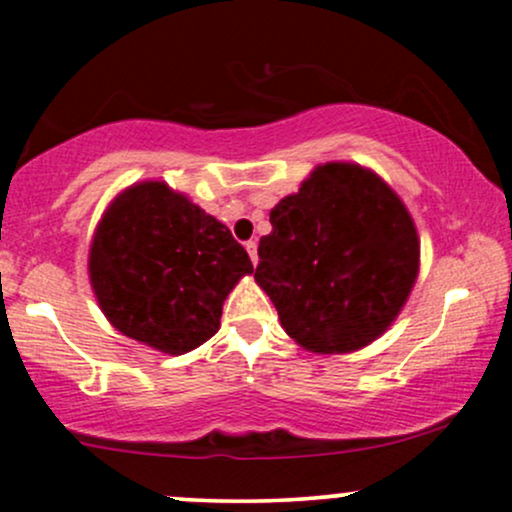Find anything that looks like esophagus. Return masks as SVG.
<instances>
[{"label": "esophagus", "instance_id": "1", "mask_svg": "<svg viewBox=\"0 0 512 512\" xmlns=\"http://www.w3.org/2000/svg\"><path fill=\"white\" fill-rule=\"evenodd\" d=\"M245 250H248L252 264H257V243H255V240H248V243H245Z\"/></svg>", "mask_w": 512, "mask_h": 512}]
</instances>
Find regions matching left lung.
Here are the masks:
<instances>
[{
  "instance_id": "left-lung-1",
  "label": "left lung",
  "mask_w": 512,
  "mask_h": 512,
  "mask_svg": "<svg viewBox=\"0 0 512 512\" xmlns=\"http://www.w3.org/2000/svg\"><path fill=\"white\" fill-rule=\"evenodd\" d=\"M269 223L255 281L293 342L351 354L390 330L419 276L421 243L409 209L375 170L315 166Z\"/></svg>"
}]
</instances>
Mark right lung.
<instances>
[{
    "label": "right lung",
    "instance_id": "add662e5",
    "mask_svg": "<svg viewBox=\"0 0 512 512\" xmlns=\"http://www.w3.org/2000/svg\"><path fill=\"white\" fill-rule=\"evenodd\" d=\"M245 274L252 262L231 231L163 180L125 187L88 248V279L110 325L168 356L219 332L223 301Z\"/></svg>",
    "mask_w": 512,
    "mask_h": 512
}]
</instances>
